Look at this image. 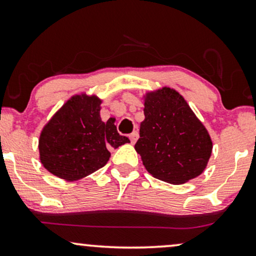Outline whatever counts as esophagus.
Listing matches in <instances>:
<instances>
[{"instance_id":"esophagus-1","label":"esophagus","mask_w":256,"mask_h":256,"mask_svg":"<svg viewBox=\"0 0 256 256\" xmlns=\"http://www.w3.org/2000/svg\"><path fill=\"white\" fill-rule=\"evenodd\" d=\"M128 138H130L131 143L134 144L136 142H137V139H138V132L137 131H134V132H132V134H130V136H128Z\"/></svg>"}]
</instances>
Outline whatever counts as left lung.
Wrapping results in <instances>:
<instances>
[{
    "label": "left lung",
    "instance_id": "1",
    "mask_svg": "<svg viewBox=\"0 0 256 256\" xmlns=\"http://www.w3.org/2000/svg\"><path fill=\"white\" fill-rule=\"evenodd\" d=\"M142 99L145 119L134 148L148 172L171 184L200 176L212 156V140L186 100L168 86L148 90Z\"/></svg>",
    "mask_w": 256,
    "mask_h": 256
}]
</instances>
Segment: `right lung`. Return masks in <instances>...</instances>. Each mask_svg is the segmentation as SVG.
Masks as SVG:
<instances>
[{"mask_svg": "<svg viewBox=\"0 0 256 256\" xmlns=\"http://www.w3.org/2000/svg\"><path fill=\"white\" fill-rule=\"evenodd\" d=\"M102 102L96 94H74L44 124L38 138L44 169L67 182L79 180L108 163L110 148L130 143L118 134L114 119L102 120Z\"/></svg>", "mask_w": 256, "mask_h": 256, "instance_id": "obj_1", "label": "right lung"}]
</instances>
